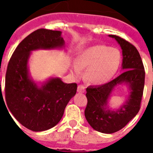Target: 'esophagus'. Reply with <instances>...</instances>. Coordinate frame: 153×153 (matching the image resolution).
Wrapping results in <instances>:
<instances>
[{"mask_svg":"<svg viewBox=\"0 0 153 153\" xmlns=\"http://www.w3.org/2000/svg\"><path fill=\"white\" fill-rule=\"evenodd\" d=\"M78 93H84L85 92V86L83 84H79L77 87Z\"/></svg>","mask_w":153,"mask_h":153,"instance_id":"esophagus-1","label":"esophagus"}]
</instances>
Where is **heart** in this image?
I'll use <instances>...</instances> for the list:
<instances>
[{
	"label": "heart",
	"instance_id": "1",
	"mask_svg": "<svg viewBox=\"0 0 153 153\" xmlns=\"http://www.w3.org/2000/svg\"><path fill=\"white\" fill-rule=\"evenodd\" d=\"M121 62V53L117 48L103 44L90 47L78 56L73 64L75 75L79 76L81 69H86V79L93 84L106 83L113 76Z\"/></svg>",
	"mask_w": 153,
	"mask_h": 153
}]
</instances>
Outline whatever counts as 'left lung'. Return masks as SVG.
I'll return each instance as SVG.
<instances>
[{
    "mask_svg": "<svg viewBox=\"0 0 153 153\" xmlns=\"http://www.w3.org/2000/svg\"><path fill=\"white\" fill-rule=\"evenodd\" d=\"M118 42L123 51V73L116 79L98 86L86 88L87 105L85 117L95 130L102 133H113L123 129L140 111L145 83V70L140 53L136 47L120 36L109 35ZM126 83L131 93L125 103L117 111L107 106L111 91L116 85Z\"/></svg>",
    "mask_w": 153,
    "mask_h": 153,
    "instance_id": "obj_1",
    "label": "left lung"
}]
</instances>
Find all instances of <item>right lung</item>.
Instances as JSON below:
<instances>
[{
	"instance_id": "1",
	"label": "right lung",
	"mask_w": 153,
	"mask_h": 153,
	"mask_svg": "<svg viewBox=\"0 0 153 153\" xmlns=\"http://www.w3.org/2000/svg\"><path fill=\"white\" fill-rule=\"evenodd\" d=\"M61 31L38 29L19 44L8 63L5 77L7 105L21 125L34 132L55 126L63 117L67 103L76 93V83H65L51 78L40 87L30 77V52L62 48Z\"/></svg>"
}]
</instances>
